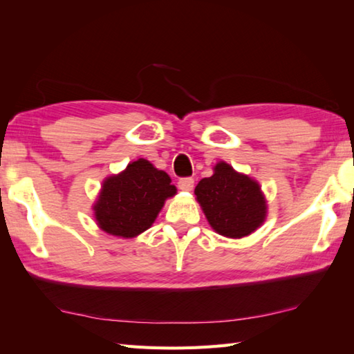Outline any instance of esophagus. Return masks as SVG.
I'll return each instance as SVG.
<instances>
[{"mask_svg": "<svg viewBox=\"0 0 354 354\" xmlns=\"http://www.w3.org/2000/svg\"><path fill=\"white\" fill-rule=\"evenodd\" d=\"M178 187L183 192H192L194 187V179L193 178H183L178 181Z\"/></svg>", "mask_w": 354, "mask_h": 354, "instance_id": "1", "label": "esophagus"}]
</instances>
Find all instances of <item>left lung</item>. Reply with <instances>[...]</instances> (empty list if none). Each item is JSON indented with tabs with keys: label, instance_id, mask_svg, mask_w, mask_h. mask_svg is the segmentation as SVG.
Returning a JSON list of instances; mask_svg holds the SVG:
<instances>
[{
	"label": "left lung",
	"instance_id": "obj_1",
	"mask_svg": "<svg viewBox=\"0 0 354 354\" xmlns=\"http://www.w3.org/2000/svg\"><path fill=\"white\" fill-rule=\"evenodd\" d=\"M194 194L209 227L223 237H246L266 221L268 201L260 184L225 161L214 165L212 176L201 179Z\"/></svg>",
	"mask_w": 354,
	"mask_h": 354
}]
</instances>
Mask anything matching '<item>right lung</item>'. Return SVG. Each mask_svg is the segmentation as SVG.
<instances>
[{
  "mask_svg": "<svg viewBox=\"0 0 354 354\" xmlns=\"http://www.w3.org/2000/svg\"><path fill=\"white\" fill-rule=\"evenodd\" d=\"M175 194L167 173L138 158L103 179L93 204L95 223L109 236L133 239L152 227L165 201Z\"/></svg>",
  "mask_w": 354,
  "mask_h": 354,
  "instance_id": "1",
  "label": "right lung"
}]
</instances>
